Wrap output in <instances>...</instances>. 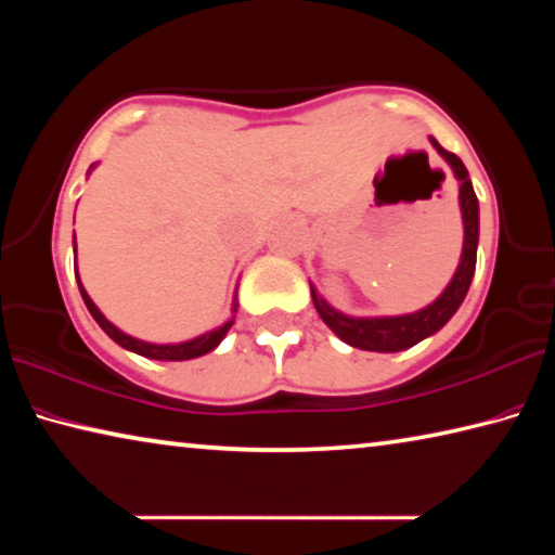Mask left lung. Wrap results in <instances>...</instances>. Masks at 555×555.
I'll return each mask as SVG.
<instances>
[{"label":"left lung","mask_w":555,"mask_h":555,"mask_svg":"<svg viewBox=\"0 0 555 555\" xmlns=\"http://www.w3.org/2000/svg\"><path fill=\"white\" fill-rule=\"evenodd\" d=\"M430 144L438 149V154L446 158L453 168L455 178L460 181V210H463V224H465V242H463V257H460V264L455 276L450 279L443 294H440L434 304L421 308L416 313L409 315H389V318H350L340 311H335L331 304L318 296L315 286L311 284V296L315 311L321 313L325 325L345 340L347 345L360 347V350H372V352H399L413 347L416 343L424 340V337L438 333L455 311L463 304L469 288V281L475 274L477 264V240H480V208H477V195L473 191V183L467 178V168L460 162L455 154L446 152L434 137H430Z\"/></svg>","instance_id":"1"}]
</instances>
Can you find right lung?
<instances>
[{"instance_id":"right-lung-1","label":"right lung","mask_w":555,"mask_h":555,"mask_svg":"<svg viewBox=\"0 0 555 555\" xmlns=\"http://www.w3.org/2000/svg\"><path fill=\"white\" fill-rule=\"evenodd\" d=\"M73 249H75V237H73ZM75 276H78V274H75ZM78 286H80V296H82V300H86L90 315L95 318L102 331H105L117 345L125 347V350H131V352H137V354H142V357H149V360H171V362H178V360H193V357H201L205 352L215 350V347L220 345V340H222L224 335H228V331H230L232 323H234V318H232V321L220 325L218 331H210V333H205L201 337H193V340L178 343V345L144 343V340H137V337H131L127 333H121L119 327L112 325L107 318L100 313V308L92 304V298L88 296V291L82 288L80 276H78ZM232 313H237V300H234V304H232Z\"/></svg>"}]
</instances>
